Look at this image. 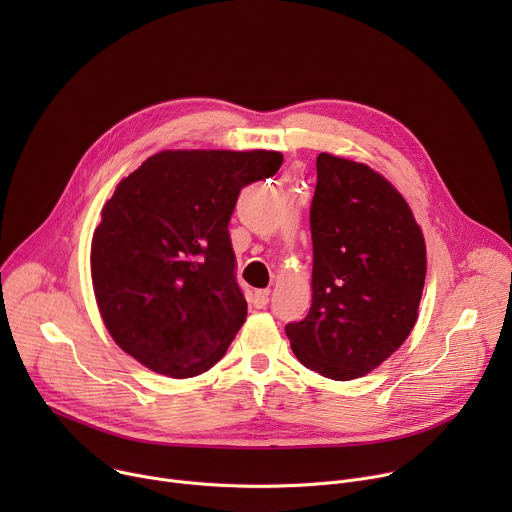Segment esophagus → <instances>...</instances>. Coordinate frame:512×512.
<instances>
[{
  "label": "esophagus",
  "mask_w": 512,
  "mask_h": 512,
  "mask_svg": "<svg viewBox=\"0 0 512 512\" xmlns=\"http://www.w3.org/2000/svg\"><path fill=\"white\" fill-rule=\"evenodd\" d=\"M251 302H253V306L257 310L265 308L269 304V289H257L255 294H253V298H251Z\"/></svg>",
  "instance_id": "obj_1"
}]
</instances>
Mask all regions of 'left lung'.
Masks as SVG:
<instances>
[{
	"instance_id": "1",
	"label": "left lung",
	"mask_w": 512,
	"mask_h": 512,
	"mask_svg": "<svg viewBox=\"0 0 512 512\" xmlns=\"http://www.w3.org/2000/svg\"><path fill=\"white\" fill-rule=\"evenodd\" d=\"M316 172L312 306L285 334L304 367L350 381L377 369L411 334L425 241L405 198L367 164L320 154Z\"/></svg>"
}]
</instances>
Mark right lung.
Listing matches in <instances>:
<instances>
[{
  "label": "right lung",
  "instance_id": "obj_1",
  "mask_svg": "<svg viewBox=\"0 0 512 512\" xmlns=\"http://www.w3.org/2000/svg\"><path fill=\"white\" fill-rule=\"evenodd\" d=\"M281 162L265 150H168L117 184L93 235L91 275L121 350L174 379L225 356L247 318L231 214L241 190Z\"/></svg>",
  "mask_w": 512,
  "mask_h": 512
}]
</instances>
